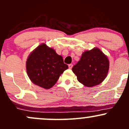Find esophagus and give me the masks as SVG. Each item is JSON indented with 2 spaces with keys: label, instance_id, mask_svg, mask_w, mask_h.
Instances as JSON below:
<instances>
[{
  "label": "esophagus",
  "instance_id": "esophagus-1",
  "mask_svg": "<svg viewBox=\"0 0 129 129\" xmlns=\"http://www.w3.org/2000/svg\"><path fill=\"white\" fill-rule=\"evenodd\" d=\"M72 67H73V65L72 64H69V68L70 69H71L72 68Z\"/></svg>",
  "mask_w": 129,
  "mask_h": 129
}]
</instances>
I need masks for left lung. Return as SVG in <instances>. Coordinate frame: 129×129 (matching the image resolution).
Segmentation results:
<instances>
[{
	"label": "left lung",
	"mask_w": 129,
	"mask_h": 129,
	"mask_svg": "<svg viewBox=\"0 0 129 129\" xmlns=\"http://www.w3.org/2000/svg\"><path fill=\"white\" fill-rule=\"evenodd\" d=\"M109 69L108 57L98 47L83 52L72 71L77 80L86 87L96 86L106 78Z\"/></svg>",
	"instance_id": "left-lung-1"
}]
</instances>
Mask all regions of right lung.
Here are the masks:
<instances>
[{
  "label": "right lung",
  "mask_w": 129,
  "mask_h": 129,
  "mask_svg": "<svg viewBox=\"0 0 129 129\" xmlns=\"http://www.w3.org/2000/svg\"><path fill=\"white\" fill-rule=\"evenodd\" d=\"M26 69L33 83L47 89L56 83L68 66L63 63L62 56L58 55L52 47L42 43L28 55Z\"/></svg>",
  "instance_id": "1"
}]
</instances>
